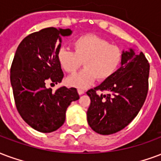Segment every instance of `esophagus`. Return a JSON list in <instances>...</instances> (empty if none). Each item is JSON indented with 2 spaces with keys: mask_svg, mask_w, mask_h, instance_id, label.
I'll return each instance as SVG.
<instances>
[{
  "mask_svg": "<svg viewBox=\"0 0 161 161\" xmlns=\"http://www.w3.org/2000/svg\"><path fill=\"white\" fill-rule=\"evenodd\" d=\"M77 92L79 95H83V94H84V90H82V89H77Z\"/></svg>",
  "mask_w": 161,
  "mask_h": 161,
  "instance_id": "1",
  "label": "esophagus"
}]
</instances>
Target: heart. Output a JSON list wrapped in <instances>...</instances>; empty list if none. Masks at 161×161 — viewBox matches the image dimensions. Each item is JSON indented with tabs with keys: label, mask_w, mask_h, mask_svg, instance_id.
Here are the masks:
<instances>
[{
	"label": "heart",
	"mask_w": 161,
	"mask_h": 161,
	"mask_svg": "<svg viewBox=\"0 0 161 161\" xmlns=\"http://www.w3.org/2000/svg\"><path fill=\"white\" fill-rule=\"evenodd\" d=\"M74 52L66 48L59 49L57 54L61 68L68 73H74L82 65L85 68L70 76L66 83L71 86L84 89L97 78L102 82L115 73L123 60L119 47L93 34L81 36L72 42Z\"/></svg>",
	"instance_id": "obj_1"
}]
</instances>
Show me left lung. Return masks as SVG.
I'll return each instance as SVG.
<instances>
[{
	"instance_id": "left-lung-1",
	"label": "left lung",
	"mask_w": 161,
	"mask_h": 161,
	"mask_svg": "<svg viewBox=\"0 0 161 161\" xmlns=\"http://www.w3.org/2000/svg\"><path fill=\"white\" fill-rule=\"evenodd\" d=\"M121 66L109 78L87 91L90 105L87 120L91 129L101 135H111L124 129L135 119L148 90L149 63L142 52L132 48L123 51ZM106 90L107 95L97 91Z\"/></svg>"
}]
</instances>
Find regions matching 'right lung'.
Wrapping results in <instances>:
<instances>
[{"label": "right lung", "mask_w": 161, "mask_h": 161, "mask_svg": "<svg viewBox=\"0 0 161 161\" xmlns=\"http://www.w3.org/2000/svg\"><path fill=\"white\" fill-rule=\"evenodd\" d=\"M72 33L70 29L45 28L30 34L18 47L10 71L16 108L25 122L42 133L56 130L65 119L71 102L79 99L76 88L62 86L53 92L47 80L57 84L63 74L57 54L61 37Z\"/></svg>", "instance_id": "add662e5"}]
</instances>
